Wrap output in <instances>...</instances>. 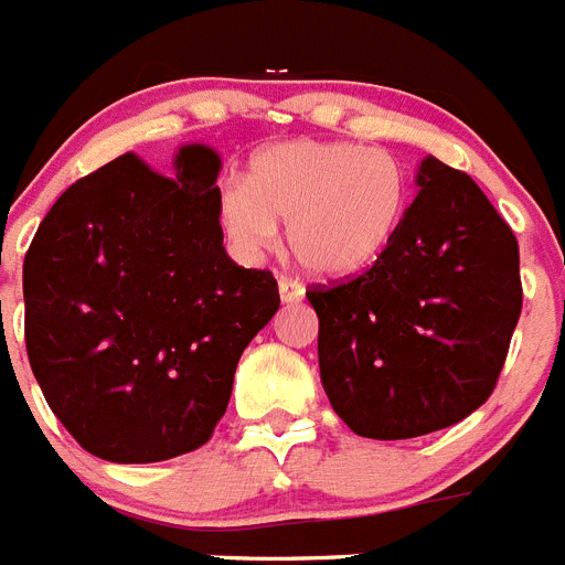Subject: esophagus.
<instances>
[{
	"mask_svg": "<svg viewBox=\"0 0 565 565\" xmlns=\"http://www.w3.org/2000/svg\"><path fill=\"white\" fill-rule=\"evenodd\" d=\"M306 297V288H302V282L294 277H279V299L286 302V306H291V302H299V299Z\"/></svg>",
	"mask_w": 565,
	"mask_h": 565,
	"instance_id": "34e87169",
	"label": "esophagus"
}]
</instances>
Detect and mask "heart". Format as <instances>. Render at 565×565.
<instances>
[{
	"label": "heart",
	"mask_w": 565,
	"mask_h": 565,
	"mask_svg": "<svg viewBox=\"0 0 565 565\" xmlns=\"http://www.w3.org/2000/svg\"><path fill=\"white\" fill-rule=\"evenodd\" d=\"M407 169L387 149L291 141L263 149L248 181L221 189V221L234 246L263 254L288 223V246L317 277H351L391 246L407 212Z\"/></svg>",
	"instance_id": "1"
}]
</instances>
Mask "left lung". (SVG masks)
Instances as JSON below:
<instances>
[{"instance_id":"obj_1","label":"left lung","mask_w":565,"mask_h":565,"mask_svg":"<svg viewBox=\"0 0 565 565\" xmlns=\"http://www.w3.org/2000/svg\"><path fill=\"white\" fill-rule=\"evenodd\" d=\"M418 186L371 268L306 291L331 407L379 441L427 436L478 411L523 308L518 239L478 183L427 158Z\"/></svg>"}]
</instances>
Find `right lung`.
<instances>
[{
  "label": "right lung",
  "mask_w": 565,
  "mask_h": 565,
  "mask_svg": "<svg viewBox=\"0 0 565 565\" xmlns=\"http://www.w3.org/2000/svg\"><path fill=\"white\" fill-rule=\"evenodd\" d=\"M217 172L209 147H183L169 174L121 154L53 203L24 254L33 376L104 461L203 447L246 344L279 308L274 274L223 248Z\"/></svg>",
  "instance_id": "add662e5"
}]
</instances>
